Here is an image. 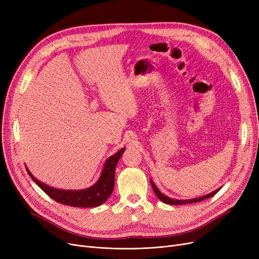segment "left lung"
<instances>
[{
	"label": "left lung",
	"mask_w": 259,
	"mask_h": 259,
	"mask_svg": "<svg viewBox=\"0 0 259 259\" xmlns=\"http://www.w3.org/2000/svg\"><path fill=\"white\" fill-rule=\"evenodd\" d=\"M151 182V186H152V189H153V191H154V193H155V195L162 201V202H165V203H169V205H185V203H193V202H197V201H201V200H205V199H207V198H210V197H212V196H214L217 192L220 191V189H217L216 191H213L212 193H210V194H208V195H205V196H201V197H198V198H193V199H186V200H180V199H173V198H170V197H168V196H166V195H164L162 194L159 190L156 188V186L153 184V182L152 181H150Z\"/></svg>",
	"instance_id": "left-lung-1"
}]
</instances>
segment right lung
Segmentation results:
<instances>
[{"instance_id": "add662e5", "label": "right lung", "mask_w": 259, "mask_h": 259, "mask_svg": "<svg viewBox=\"0 0 259 259\" xmlns=\"http://www.w3.org/2000/svg\"><path fill=\"white\" fill-rule=\"evenodd\" d=\"M125 149L122 148L118 152H116L111 157H109L104 166L103 172L100 180L94 186L80 190V191H67V190H59L42 184L33 178V175L27 169L29 176L35 184L43 190V191L56 200L59 203L71 207H80V208H92L98 207L104 203L108 197L111 195L114 188L115 180V167L117 161L120 158L121 154L124 153Z\"/></svg>"}]
</instances>
